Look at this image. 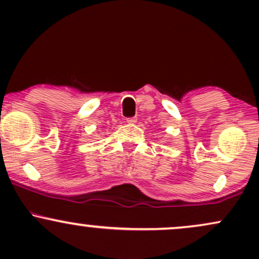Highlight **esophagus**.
Returning a JSON list of instances; mask_svg holds the SVG:
<instances>
[{
    "instance_id": "34e87169",
    "label": "esophagus",
    "mask_w": 259,
    "mask_h": 259,
    "mask_svg": "<svg viewBox=\"0 0 259 259\" xmlns=\"http://www.w3.org/2000/svg\"><path fill=\"white\" fill-rule=\"evenodd\" d=\"M136 120H138V118H136V117L127 118V119H126V123H129V124H134V123H136Z\"/></svg>"
}]
</instances>
